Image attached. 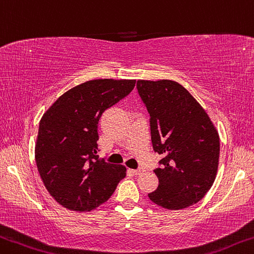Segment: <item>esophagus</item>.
<instances>
[{
	"label": "esophagus",
	"instance_id": "esophagus-1",
	"mask_svg": "<svg viewBox=\"0 0 254 254\" xmlns=\"http://www.w3.org/2000/svg\"><path fill=\"white\" fill-rule=\"evenodd\" d=\"M130 171H131V173L134 174V175H140V174L143 173V169H131Z\"/></svg>",
	"mask_w": 254,
	"mask_h": 254
}]
</instances>
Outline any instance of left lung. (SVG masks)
Instances as JSON below:
<instances>
[{"label": "left lung", "mask_w": 254, "mask_h": 254, "mask_svg": "<svg viewBox=\"0 0 254 254\" xmlns=\"http://www.w3.org/2000/svg\"><path fill=\"white\" fill-rule=\"evenodd\" d=\"M150 115L153 150L162 154L154 170L158 189L149 194L165 209H185L211 189L219 163L220 142L209 116L185 87L174 80H137Z\"/></svg>", "instance_id": "8db88e82"}]
</instances>
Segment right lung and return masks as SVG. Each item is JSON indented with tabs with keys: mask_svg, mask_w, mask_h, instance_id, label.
Listing matches in <instances>:
<instances>
[{
	"mask_svg": "<svg viewBox=\"0 0 254 254\" xmlns=\"http://www.w3.org/2000/svg\"><path fill=\"white\" fill-rule=\"evenodd\" d=\"M135 84L134 79L88 80L62 94L43 115L35 159L48 192L64 208L91 211L126 177V167L97 155V125Z\"/></svg>",
	"mask_w": 254,
	"mask_h": 254,
	"instance_id": "1",
	"label": "right lung"
}]
</instances>
